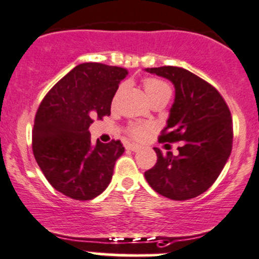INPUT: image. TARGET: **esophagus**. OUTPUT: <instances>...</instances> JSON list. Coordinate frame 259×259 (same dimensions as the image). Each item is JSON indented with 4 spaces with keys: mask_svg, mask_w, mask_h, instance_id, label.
Returning a JSON list of instances; mask_svg holds the SVG:
<instances>
[{
    "mask_svg": "<svg viewBox=\"0 0 259 259\" xmlns=\"http://www.w3.org/2000/svg\"><path fill=\"white\" fill-rule=\"evenodd\" d=\"M127 148L131 151H133V152H138V151L141 150V146L136 145V143H128V145H127Z\"/></svg>",
    "mask_w": 259,
    "mask_h": 259,
    "instance_id": "obj_1",
    "label": "esophagus"
}]
</instances>
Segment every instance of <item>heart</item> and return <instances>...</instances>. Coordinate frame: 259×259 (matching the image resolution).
Returning <instances> with one entry per match:
<instances>
[{
	"label": "heart",
	"mask_w": 259,
	"mask_h": 259,
	"mask_svg": "<svg viewBox=\"0 0 259 259\" xmlns=\"http://www.w3.org/2000/svg\"><path fill=\"white\" fill-rule=\"evenodd\" d=\"M143 85H145V91L147 97L151 99L156 98V97L160 96H170L171 94V88L168 87L167 83L160 80V79L155 78H148L143 81ZM131 133H132L133 137L141 138L145 135V127L142 126H133L131 128Z\"/></svg>",
	"instance_id": "heart-1"
}]
</instances>
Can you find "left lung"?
I'll use <instances>...</instances> for the list:
<instances>
[{
	"mask_svg": "<svg viewBox=\"0 0 259 259\" xmlns=\"http://www.w3.org/2000/svg\"><path fill=\"white\" fill-rule=\"evenodd\" d=\"M175 87L161 142L183 141L176 156L155 148L157 162L146 171L148 185L165 198L189 200L208 190L232 152L230 111L219 92L186 69L160 66L145 69Z\"/></svg>",
	"mask_w": 259,
	"mask_h": 259,
	"instance_id": "left-lung-1",
	"label": "left lung"
}]
</instances>
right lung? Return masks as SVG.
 I'll list each match as a JSON object with an SVG mask.
<instances>
[{
  "label": "right lung",
  "mask_w": 259,
  "mask_h": 259,
  "mask_svg": "<svg viewBox=\"0 0 259 259\" xmlns=\"http://www.w3.org/2000/svg\"><path fill=\"white\" fill-rule=\"evenodd\" d=\"M127 70L99 63L75 66L50 89L35 117L32 151L46 180L75 200L101 195L124 152L121 141H91L93 118L111 114V104Z\"/></svg>",
  "instance_id": "right-lung-1"
}]
</instances>
